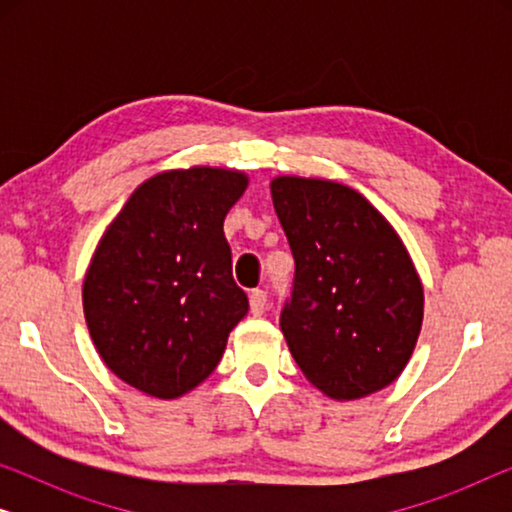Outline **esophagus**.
I'll return each instance as SVG.
<instances>
[{"label":"esophagus","mask_w":512,"mask_h":512,"mask_svg":"<svg viewBox=\"0 0 512 512\" xmlns=\"http://www.w3.org/2000/svg\"><path fill=\"white\" fill-rule=\"evenodd\" d=\"M249 303H251V312L254 314H263L268 310V293L263 289H254L249 296Z\"/></svg>","instance_id":"obj_1"}]
</instances>
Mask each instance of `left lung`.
<instances>
[{
	"mask_svg": "<svg viewBox=\"0 0 512 512\" xmlns=\"http://www.w3.org/2000/svg\"><path fill=\"white\" fill-rule=\"evenodd\" d=\"M270 191L296 263L279 326L298 368L342 401L387 387L408 363L424 317L408 251L354 188L277 177Z\"/></svg>",
	"mask_w": 512,
	"mask_h": 512,
	"instance_id": "left-lung-1",
	"label": "left lung"
}]
</instances>
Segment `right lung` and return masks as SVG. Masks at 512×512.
<instances>
[{
    "label": "right lung",
    "instance_id": "obj_1",
    "mask_svg": "<svg viewBox=\"0 0 512 512\" xmlns=\"http://www.w3.org/2000/svg\"><path fill=\"white\" fill-rule=\"evenodd\" d=\"M247 177L219 167L144 181L104 233L83 282L88 331L111 373L177 398L212 375L249 312L223 219Z\"/></svg>",
    "mask_w": 512,
    "mask_h": 512
}]
</instances>
